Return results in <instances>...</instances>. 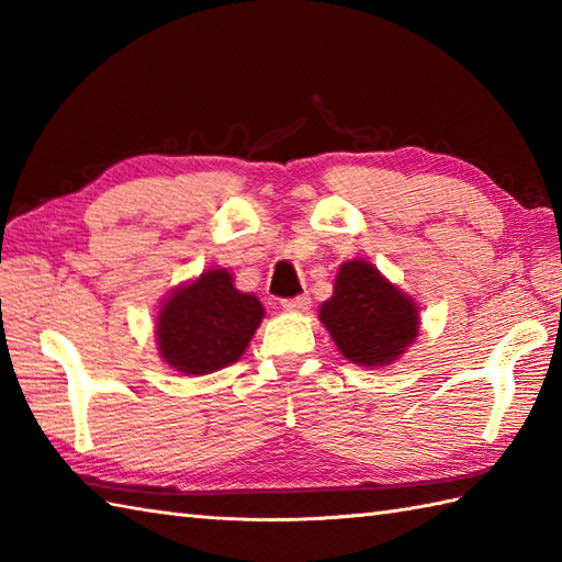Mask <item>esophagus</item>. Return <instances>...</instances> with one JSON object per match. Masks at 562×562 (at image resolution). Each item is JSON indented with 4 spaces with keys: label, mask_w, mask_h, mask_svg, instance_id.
<instances>
[{
    "label": "esophagus",
    "mask_w": 562,
    "mask_h": 562,
    "mask_svg": "<svg viewBox=\"0 0 562 562\" xmlns=\"http://www.w3.org/2000/svg\"><path fill=\"white\" fill-rule=\"evenodd\" d=\"M308 304H312V300H308L306 294L294 296V300H282V308H284V312H294V314L306 312Z\"/></svg>",
    "instance_id": "34e87169"
}]
</instances>
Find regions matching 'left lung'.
<instances>
[{"instance_id":"1","label":"left lung","mask_w":562,"mask_h":562,"mask_svg":"<svg viewBox=\"0 0 562 562\" xmlns=\"http://www.w3.org/2000/svg\"><path fill=\"white\" fill-rule=\"evenodd\" d=\"M318 321L345 360L360 367L393 364L420 336V306L369 260H345Z\"/></svg>"}]
</instances>
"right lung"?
I'll use <instances>...</instances> for the list:
<instances>
[{
    "mask_svg": "<svg viewBox=\"0 0 562 562\" xmlns=\"http://www.w3.org/2000/svg\"><path fill=\"white\" fill-rule=\"evenodd\" d=\"M262 318L266 306L236 290L229 270H202L166 294L154 318L161 362L186 376L217 372L241 360Z\"/></svg>",
    "mask_w": 562,
    "mask_h": 562,
    "instance_id": "right-lung-1",
    "label": "right lung"
}]
</instances>
